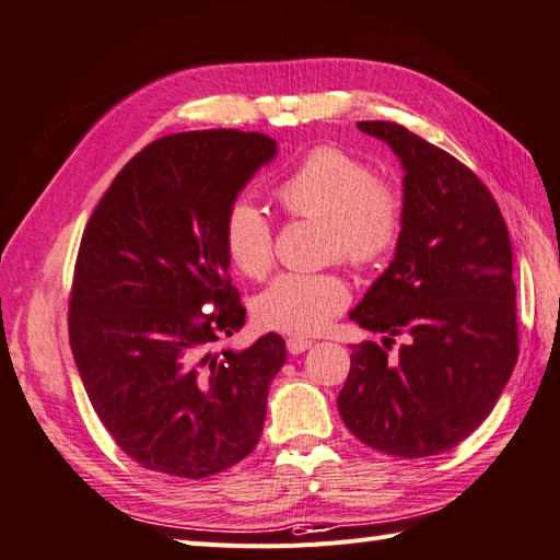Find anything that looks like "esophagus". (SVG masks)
Masks as SVG:
<instances>
[{"label": "esophagus", "instance_id": "esophagus-1", "mask_svg": "<svg viewBox=\"0 0 560 560\" xmlns=\"http://www.w3.org/2000/svg\"><path fill=\"white\" fill-rule=\"evenodd\" d=\"M285 346H289L291 355H301L307 348H312V341L303 339V336H291V339H285Z\"/></svg>", "mask_w": 560, "mask_h": 560}]
</instances>
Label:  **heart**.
Instances as JSON below:
<instances>
[{
	"instance_id": "b5f03b06",
	"label": "heart",
	"mask_w": 560,
	"mask_h": 560,
	"mask_svg": "<svg viewBox=\"0 0 560 560\" xmlns=\"http://www.w3.org/2000/svg\"><path fill=\"white\" fill-rule=\"evenodd\" d=\"M277 200L293 217L324 226V255L365 269L394 250L400 236V198L376 184L372 168L336 148H317L285 176ZM226 255L245 277L267 275L275 259L271 224L259 207L241 198L224 219ZM348 283L336 271H285L255 298V319L283 334H315L348 305Z\"/></svg>"
}]
</instances>
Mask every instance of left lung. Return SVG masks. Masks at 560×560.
Returning <instances> with one entry per match:
<instances>
[{"label":"left lung","instance_id":"8db88e82","mask_svg":"<svg viewBox=\"0 0 560 560\" xmlns=\"http://www.w3.org/2000/svg\"><path fill=\"white\" fill-rule=\"evenodd\" d=\"M358 128L402 166L394 259L350 310L384 334L350 353L339 412L362 444L427 458L470 436L517 360L513 250L497 200L453 154L392 121ZM396 335L399 353H387Z\"/></svg>","mask_w":560,"mask_h":560}]
</instances>
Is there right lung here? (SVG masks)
<instances>
[{
    "mask_svg": "<svg viewBox=\"0 0 560 560\" xmlns=\"http://www.w3.org/2000/svg\"><path fill=\"white\" fill-rule=\"evenodd\" d=\"M277 158L262 133L195 131L152 142L90 217L69 305V341L100 422L136 463L180 479L257 446L285 341L217 346L243 329L224 219ZM218 312L202 316L201 307Z\"/></svg>",
    "mask_w": 560,
    "mask_h": 560,
    "instance_id": "right-lung-1",
    "label": "right lung"
}]
</instances>
